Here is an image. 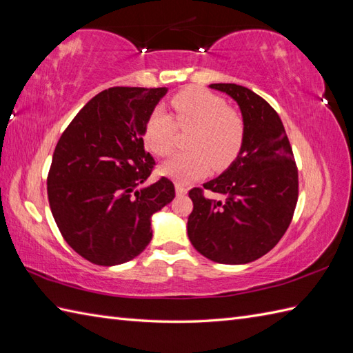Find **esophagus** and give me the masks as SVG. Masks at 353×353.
I'll use <instances>...</instances> for the list:
<instances>
[{
  "mask_svg": "<svg viewBox=\"0 0 353 353\" xmlns=\"http://www.w3.org/2000/svg\"><path fill=\"white\" fill-rule=\"evenodd\" d=\"M186 192H188V190H186L183 185L176 183V194H177V196H185Z\"/></svg>",
  "mask_w": 353,
  "mask_h": 353,
  "instance_id": "esophagus-1",
  "label": "esophagus"
}]
</instances>
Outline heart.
I'll return each mask as SVG.
<instances>
[{
	"instance_id": "b5f03b06",
	"label": "heart",
	"mask_w": 353,
	"mask_h": 353,
	"mask_svg": "<svg viewBox=\"0 0 353 353\" xmlns=\"http://www.w3.org/2000/svg\"><path fill=\"white\" fill-rule=\"evenodd\" d=\"M174 118L163 109L148 117L144 132L147 147L156 156L172 153L177 127L191 130L186 141L190 152L176 154L161 167V172L179 183H190L211 170H224L241 153L245 121L223 97L206 89H185L172 97Z\"/></svg>"
}]
</instances>
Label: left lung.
<instances>
[{"label": "left lung", "instance_id": "left-lung-1", "mask_svg": "<svg viewBox=\"0 0 353 353\" xmlns=\"http://www.w3.org/2000/svg\"><path fill=\"white\" fill-rule=\"evenodd\" d=\"M209 88L234 99L245 121L241 153L230 167L203 185L221 200L192 188L188 236L199 253L220 264H247L264 256L287 232L299 196L294 154L277 112L235 83Z\"/></svg>", "mask_w": 353, "mask_h": 353}]
</instances>
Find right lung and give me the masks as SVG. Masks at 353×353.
<instances>
[{
	"label": "right lung",
	"mask_w": 353,
	"mask_h": 353,
	"mask_svg": "<svg viewBox=\"0 0 353 353\" xmlns=\"http://www.w3.org/2000/svg\"><path fill=\"white\" fill-rule=\"evenodd\" d=\"M167 88L115 86L97 94L59 139L47 179L51 214L74 252L97 265L137 258L152 241V216L174 199L167 177L142 188L154 159L148 117Z\"/></svg>",
	"instance_id": "obj_1"
}]
</instances>
